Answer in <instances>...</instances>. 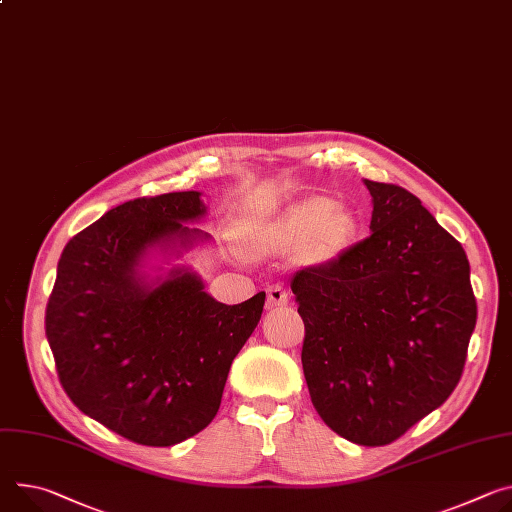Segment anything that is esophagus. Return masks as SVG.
Returning a JSON list of instances; mask_svg holds the SVG:
<instances>
[{
    "mask_svg": "<svg viewBox=\"0 0 512 512\" xmlns=\"http://www.w3.org/2000/svg\"><path fill=\"white\" fill-rule=\"evenodd\" d=\"M288 288L284 284H273L267 288V306L275 308V306H286L288 304Z\"/></svg>",
    "mask_w": 512,
    "mask_h": 512,
    "instance_id": "34e87169",
    "label": "esophagus"
}]
</instances>
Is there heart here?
<instances>
[{"label": "heart", "mask_w": 512, "mask_h": 512, "mask_svg": "<svg viewBox=\"0 0 512 512\" xmlns=\"http://www.w3.org/2000/svg\"><path fill=\"white\" fill-rule=\"evenodd\" d=\"M355 235L351 212L324 196L300 202L282 222L263 230L259 245L263 249H292L308 245L316 257H333Z\"/></svg>", "instance_id": "heart-1"}]
</instances>
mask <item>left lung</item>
Here are the masks:
<instances>
[{
	"label": "left lung",
	"instance_id": "obj_1",
	"mask_svg": "<svg viewBox=\"0 0 512 512\" xmlns=\"http://www.w3.org/2000/svg\"><path fill=\"white\" fill-rule=\"evenodd\" d=\"M371 235L292 277L312 404L365 447L402 437L455 390L476 327L463 247L414 194L365 179Z\"/></svg>",
	"mask_w": 512,
	"mask_h": 512
}]
</instances>
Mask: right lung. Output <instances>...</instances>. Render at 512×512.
<instances>
[{"mask_svg":"<svg viewBox=\"0 0 512 512\" xmlns=\"http://www.w3.org/2000/svg\"><path fill=\"white\" fill-rule=\"evenodd\" d=\"M200 192L128 200L65 245L44 314L57 374L71 402L120 437L169 447L216 416L232 359L255 331L265 292L226 306L188 269L147 288V247L190 243Z\"/></svg>","mask_w":512,"mask_h":512,"instance_id":"add662e5","label":"right lung"}]
</instances>
